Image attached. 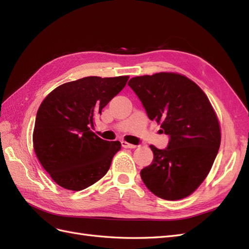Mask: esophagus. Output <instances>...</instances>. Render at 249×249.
<instances>
[{
  "instance_id": "34e87169",
  "label": "esophagus",
  "mask_w": 249,
  "mask_h": 249,
  "mask_svg": "<svg viewBox=\"0 0 249 249\" xmlns=\"http://www.w3.org/2000/svg\"><path fill=\"white\" fill-rule=\"evenodd\" d=\"M122 146L124 148H136L137 147V145L130 144V143H127L125 141H122Z\"/></svg>"
}]
</instances>
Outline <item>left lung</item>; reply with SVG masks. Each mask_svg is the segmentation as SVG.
I'll return each mask as SVG.
<instances>
[{
  "instance_id": "1",
  "label": "left lung",
  "mask_w": 249,
  "mask_h": 249,
  "mask_svg": "<svg viewBox=\"0 0 249 249\" xmlns=\"http://www.w3.org/2000/svg\"><path fill=\"white\" fill-rule=\"evenodd\" d=\"M127 85L169 137L166 148L150 145L154 159L140 171L143 183L163 199L188 196L208 176L220 146L219 123L209 99L178 73L132 78Z\"/></svg>"
}]
</instances>
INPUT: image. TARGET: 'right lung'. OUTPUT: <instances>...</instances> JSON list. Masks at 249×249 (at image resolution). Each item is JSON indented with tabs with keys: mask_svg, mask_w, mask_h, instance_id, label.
Here are the masks:
<instances>
[{
	"mask_svg": "<svg viewBox=\"0 0 249 249\" xmlns=\"http://www.w3.org/2000/svg\"><path fill=\"white\" fill-rule=\"evenodd\" d=\"M127 76L86 77L57 87L37 111L33 145L51 178L65 189L80 191L101 179L120 149L91 131L94 118L126 84Z\"/></svg>",
	"mask_w": 249,
	"mask_h": 249,
	"instance_id": "obj_1",
	"label": "right lung"
}]
</instances>
